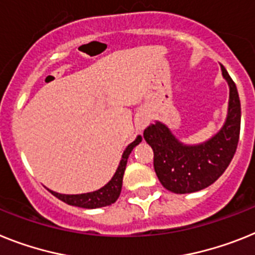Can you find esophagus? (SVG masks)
<instances>
[{
    "mask_svg": "<svg viewBox=\"0 0 255 255\" xmlns=\"http://www.w3.org/2000/svg\"><path fill=\"white\" fill-rule=\"evenodd\" d=\"M147 126H149V118L146 115H140L136 119V128H137L138 131H144Z\"/></svg>",
    "mask_w": 255,
    "mask_h": 255,
    "instance_id": "obj_1",
    "label": "esophagus"
}]
</instances>
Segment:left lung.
<instances>
[{"mask_svg":"<svg viewBox=\"0 0 255 255\" xmlns=\"http://www.w3.org/2000/svg\"><path fill=\"white\" fill-rule=\"evenodd\" d=\"M222 75L230 87L228 113L223 127L210 140L185 145L163 123L155 122L144 131L154 151V170L160 184L170 192L193 193L219 179L236 153L241 126V106L236 84L224 66Z\"/></svg>","mask_w":255,"mask_h":255,"instance_id":"1","label":"left lung"}]
</instances>
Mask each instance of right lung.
Here are the masks:
<instances>
[{"instance_id": "add662e5", "label": "right lung", "mask_w": 255, "mask_h": 255, "mask_svg": "<svg viewBox=\"0 0 255 255\" xmlns=\"http://www.w3.org/2000/svg\"><path fill=\"white\" fill-rule=\"evenodd\" d=\"M141 140H142V137L137 136L133 142H131L126 147V150L123 151V155H122L121 163L118 166L114 176L111 177V180L105 187H102L101 189L83 194H61L50 190L51 194L59 198L61 201H63V202H66L67 205L84 207V209H97V207L109 206V205L114 204L115 201L118 200L119 194H121L123 175L124 171H126V166H127L128 157H129L131 151L133 150V147L140 144Z\"/></svg>"}]
</instances>
